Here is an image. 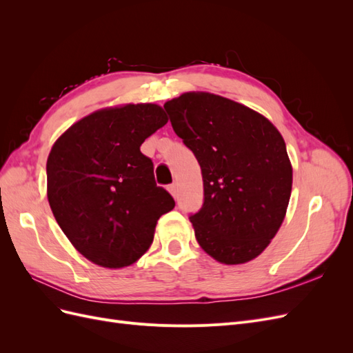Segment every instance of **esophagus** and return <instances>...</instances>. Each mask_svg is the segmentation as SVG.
I'll return each instance as SVG.
<instances>
[{
	"label": "esophagus",
	"instance_id": "1",
	"mask_svg": "<svg viewBox=\"0 0 353 353\" xmlns=\"http://www.w3.org/2000/svg\"><path fill=\"white\" fill-rule=\"evenodd\" d=\"M168 190H169V193L172 194L174 197L178 196V185H176V184H170V185L168 187Z\"/></svg>",
	"mask_w": 353,
	"mask_h": 353
}]
</instances>
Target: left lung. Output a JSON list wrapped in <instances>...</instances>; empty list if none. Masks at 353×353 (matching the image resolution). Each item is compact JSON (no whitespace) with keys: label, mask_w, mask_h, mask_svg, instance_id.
<instances>
[{"label":"left lung","mask_w":353,"mask_h":353,"mask_svg":"<svg viewBox=\"0 0 353 353\" xmlns=\"http://www.w3.org/2000/svg\"><path fill=\"white\" fill-rule=\"evenodd\" d=\"M175 134L201 169L203 205L190 221L221 263L259 256L281 227L293 170L279 130L258 112L209 92L165 103Z\"/></svg>","instance_id":"left-lung-1"}]
</instances>
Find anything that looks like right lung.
I'll list each match as a JSON object with an SVG mask.
<instances>
[{
    "label": "right lung",
    "instance_id": "right-lung-1",
    "mask_svg": "<svg viewBox=\"0 0 353 353\" xmlns=\"http://www.w3.org/2000/svg\"><path fill=\"white\" fill-rule=\"evenodd\" d=\"M168 122L157 104L94 112L72 125L47 160L50 208L81 254L104 268H123L148 250L157 219L175 200L157 187L147 137Z\"/></svg>",
    "mask_w": 353,
    "mask_h": 353
}]
</instances>
